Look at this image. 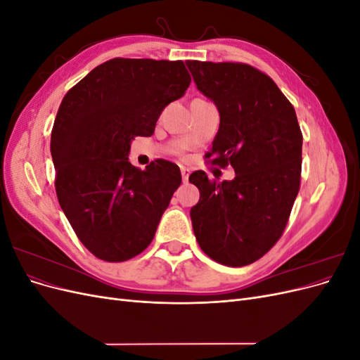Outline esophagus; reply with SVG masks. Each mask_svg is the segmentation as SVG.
Instances as JSON below:
<instances>
[{
	"label": "esophagus",
	"mask_w": 360,
	"mask_h": 360,
	"mask_svg": "<svg viewBox=\"0 0 360 360\" xmlns=\"http://www.w3.org/2000/svg\"><path fill=\"white\" fill-rule=\"evenodd\" d=\"M189 176H191V169L189 168H181V179H183L184 183L189 180Z\"/></svg>",
	"instance_id": "esophagus-1"
}]
</instances>
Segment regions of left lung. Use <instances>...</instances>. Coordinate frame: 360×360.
Segmentation results:
<instances>
[{
	"label": "left lung",
	"instance_id": "obj_1",
	"mask_svg": "<svg viewBox=\"0 0 360 360\" xmlns=\"http://www.w3.org/2000/svg\"><path fill=\"white\" fill-rule=\"evenodd\" d=\"M197 89L219 111L207 158L234 168L231 181L195 171L191 209L195 237L224 266L259 259L284 233L300 186L302 132L296 111L267 75L242 63L186 61Z\"/></svg>",
	"mask_w": 360,
	"mask_h": 360
}]
</instances>
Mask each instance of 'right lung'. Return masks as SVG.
<instances>
[{"label":"right lung","instance_id":"right-lung-1","mask_svg":"<svg viewBox=\"0 0 360 360\" xmlns=\"http://www.w3.org/2000/svg\"><path fill=\"white\" fill-rule=\"evenodd\" d=\"M183 61L114 58L68 91L51 134L58 202L90 252L110 263L141 254L180 186V168L129 162L135 136H151L165 106L188 90Z\"/></svg>","mask_w":360,"mask_h":360}]
</instances>
